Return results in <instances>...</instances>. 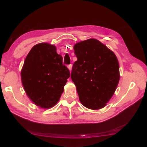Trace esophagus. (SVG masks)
I'll return each instance as SVG.
<instances>
[{"label": "esophagus", "mask_w": 147, "mask_h": 147, "mask_svg": "<svg viewBox=\"0 0 147 147\" xmlns=\"http://www.w3.org/2000/svg\"><path fill=\"white\" fill-rule=\"evenodd\" d=\"M67 67L69 69V70H70V72H71V70H72V64H70L67 66Z\"/></svg>", "instance_id": "esophagus-1"}]
</instances>
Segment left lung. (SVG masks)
<instances>
[{
  "label": "left lung",
  "mask_w": 147,
  "mask_h": 147,
  "mask_svg": "<svg viewBox=\"0 0 147 147\" xmlns=\"http://www.w3.org/2000/svg\"><path fill=\"white\" fill-rule=\"evenodd\" d=\"M77 61L73 64L71 78L80 101L86 108L104 107L112 98L119 80V67L115 53L95 38L75 44Z\"/></svg>",
  "instance_id": "obj_1"
}]
</instances>
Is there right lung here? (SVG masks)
<instances>
[{"instance_id":"1","label":"right lung","mask_w":147,"mask_h":147,"mask_svg":"<svg viewBox=\"0 0 147 147\" xmlns=\"http://www.w3.org/2000/svg\"><path fill=\"white\" fill-rule=\"evenodd\" d=\"M26 94L37 106L50 109L59 101L70 71L55 45H35L26 56L21 72Z\"/></svg>"}]
</instances>
